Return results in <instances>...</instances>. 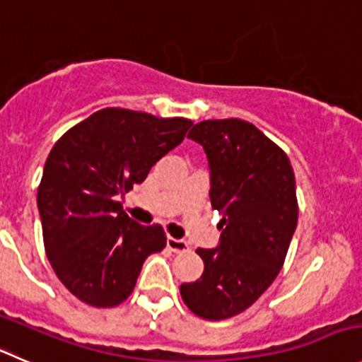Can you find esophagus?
I'll list each match as a JSON object with an SVG mask.
<instances>
[{"mask_svg": "<svg viewBox=\"0 0 362 362\" xmlns=\"http://www.w3.org/2000/svg\"><path fill=\"white\" fill-rule=\"evenodd\" d=\"M167 247L172 250V252H188L190 250V247H188V243L185 242V240H177V238H170L168 236L167 240Z\"/></svg>", "mask_w": 362, "mask_h": 362, "instance_id": "obj_1", "label": "esophagus"}]
</instances>
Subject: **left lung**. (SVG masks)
I'll return each instance as SVG.
<instances>
[{
    "mask_svg": "<svg viewBox=\"0 0 362 362\" xmlns=\"http://www.w3.org/2000/svg\"><path fill=\"white\" fill-rule=\"evenodd\" d=\"M188 139L208 156L222 235L216 249H197L204 272L179 291L194 315L216 322L250 308L281 272L298 220L295 174L286 153L247 120H202Z\"/></svg>",
    "mask_w": 362,
    "mask_h": 362,
    "instance_id": "1",
    "label": "left lung"
}]
</instances>
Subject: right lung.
Returning <instances> with one entry per match:
<instances>
[{"instance_id":"right-lung-1","label":"right lung","mask_w":362,"mask_h":362,"mask_svg":"<svg viewBox=\"0 0 362 362\" xmlns=\"http://www.w3.org/2000/svg\"><path fill=\"white\" fill-rule=\"evenodd\" d=\"M192 120L105 108L51 149L37 192L46 256L62 284L94 308L132 295L147 256L167 245L161 226H140L120 195L183 142Z\"/></svg>"}]
</instances>
